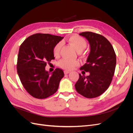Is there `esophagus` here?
<instances>
[{
	"instance_id": "esophagus-1",
	"label": "esophagus",
	"mask_w": 133,
	"mask_h": 133,
	"mask_svg": "<svg viewBox=\"0 0 133 133\" xmlns=\"http://www.w3.org/2000/svg\"><path fill=\"white\" fill-rule=\"evenodd\" d=\"M64 74H67L70 73V72H69V71H67V70H64Z\"/></svg>"
}]
</instances>
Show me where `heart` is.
Wrapping results in <instances>:
<instances>
[{"label":"heart","instance_id":"heart-1","mask_svg":"<svg viewBox=\"0 0 133 133\" xmlns=\"http://www.w3.org/2000/svg\"><path fill=\"white\" fill-rule=\"evenodd\" d=\"M67 42L70 45L73 46L76 51L81 52L85 49L87 46V42L84 38L80 36L74 35L70 37L67 39ZM62 48V44L60 43H57L53 48V55L54 57H58L60 55V49ZM79 62L77 60H70L67 59H63L60 60L58 63V65L65 70H72L76 66L79 65Z\"/></svg>","mask_w":133,"mask_h":133}]
</instances>
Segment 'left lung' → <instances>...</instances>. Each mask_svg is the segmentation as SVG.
Returning a JSON list of instances; mask_svg holds the SVG:
<instances>
[{
    "label": "left lung",
    "mask_w": 133,
    "mask_h": 133,
    "mask_svg": "<svg viewBox=\"0 0 133 133\" xmlns=\"http://www.w3.org/2000/svg\"><path fill=\"white\" fill-rule=\"evenodd\" d=\"M79 34L87 38L90 46L87 62L80 69L89 72L90 75L79 74L75 89L84 97L94 98L102 95L110 85L115 69L116 54L111 43L104 36L91 31Z\"/></svg>",
    "instance_id": "obj_1"
}]
</instances>
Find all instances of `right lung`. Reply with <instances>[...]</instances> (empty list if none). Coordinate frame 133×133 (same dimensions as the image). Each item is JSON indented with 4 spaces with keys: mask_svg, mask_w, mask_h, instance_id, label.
Masks as SVG:
<instances>
[{
    "mask_svg": "<svg viewBox=\"0 0 133 133\" xmlns=\"http://www.w3.org/2000/svg\"><path fill=\"white\" fill-rule=\"evenodd\" d=\"M63 37L37 33L28 37L20 46L17 69L24 89L37 99H45L57 91L64 76L63 70L57 68L50 75L45 71L47 63L54 59L53 48Z\"/></svg>",
    "mask_w": 133,
    "mask_h": 133,
    "instance_id": "1",
    "label": "right lung"
}]
</instances>
